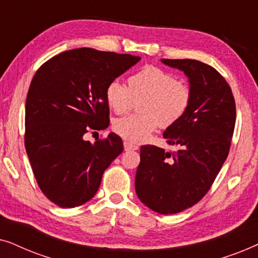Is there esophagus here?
I'll list each match as a JSON object with an SVG mask.
<instances>
[{
	"mask_svg": "<svg viewBox=\"0 0 258 258\" xmlns=\"http://www.w3.org/2000/svg\"><path fill=\"white\" fill-rule=\"evenodd\" d=\"M123 146H124V150H125V151H129V150H137V149H139V147L135 146V144L126 142V141H124V142H123Z\"/></svg>",
	"mask_w": 258,
	"mask_h": 258,
	"instance_id": "esophagus-1",
	"label": "esophagus"
}]
</instances>
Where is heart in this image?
Segmentation results:
<instances>
[{
	"label": "heart",
	"mask_w": 258,
	"mask_h": 258,
	"mask_svg": "<svg viewBox=\"0 0 258 258\" xmlns=\"http://www.w3.org/2000/svg\"><path fill=\"white\" fill-rule=\"evenodd\" d=\"M105 100L116 114H123L140 101L141 114L116 118L114 132L132 143L146 141L160 124L168 128L181 121L191 103V89L174 74L146 66L128 77V87L112 80L105 88Z\"/></svg>",
	"instance_id": "obj_1"
}]
</instances>
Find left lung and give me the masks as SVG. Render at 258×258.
<instances>
[{"label":"left lung","instance_id":"left-lung-1","mask_svg":"<svg viewBox=\"0 0 258 258\" xmlns=\"http://www.w3.org/2000/svg\"><path fill=\"white\" fill-rule=\"evenodd\" d=\"M162 62L189 77L191 103L181 121L163 134L177 151L141 147L135 190L151 210L171 215L192 207L209 191L230 150L236 104L231 88L211 66L188 58Z\"/></svg>","mask_w":258,"mask_h":258}]
</instances>
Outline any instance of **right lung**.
Masks as SVG:
<instances>
[{
  "instance_id": "1",
  "label": "right lung",
  "mask_w": 258,
  "mask_h": 258,
  "mask_svg": "<svg viewBox=\"0 0 258 258\" xmlns=\"http://www.w3.org/2000/svg\"><path fill=\"white\" fill-rule=\"evenodd\" d=\"M140 59L79 48L54 56L35 73L26 101L24 146L38 186L56 206L74 208L93 199L104 170L123 151L114 133L94 144L83 135L108 128L105 88Z\"/></svg>"
}]
</instances>
